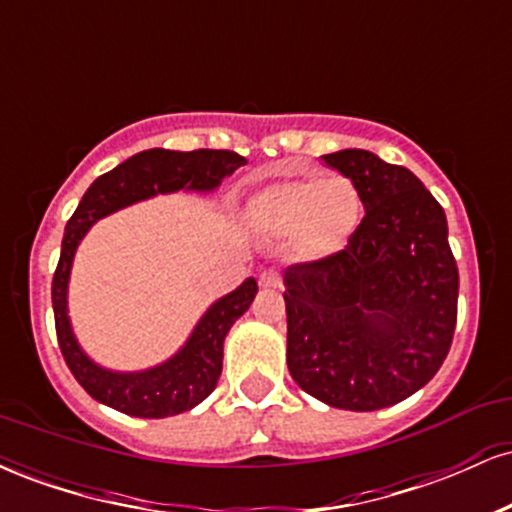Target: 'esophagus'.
I'll use <instances>...</instances> for the list:
<instances>
[{"label":"esophagus","mask_w":512,"mask_h":512,"mask_svg":"<svg viewBox=\"0 0 512 512\" xmlns=\"http://www.w3.org/2000/svg\"><path fill=\"white\" fill-rule=\"evenodd\" d=\"M260 284L264 286V289H279V286H281V272H279V269H274V267L264 269V272L260 274Z\"/></svg>","instance_id":"obj_1"}]
</instances>
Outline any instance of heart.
Returning <instances> with one entry per match:
<instances>
[{"mask_svg": "<svg viewBox=\"0 0 512 512\" xmlns=\"http://www.w3.org/2000/svg\"><path fill=\"white\" fill-rule=\"evenodd\" d=\"M361 192L349 178H296L269 185L252 216L274 236H293L305 257L342 250L361 221Z\"/></svg>", "mask_w": 512, "mask_h": 512, "instance_id": "1", "label": "heart"}]
</instances>
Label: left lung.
<instances>
[{
  "label": "left lung",
  "instance_id": "obj_1",
  "mask_svg": "<svg viewBox=\"0 0 512 512\" xmlns=\"http://www.w3.org/2000/svg\"><path fill=\"white\" fill-rule=\"evenodd\" d=\"M361 192L344 250L284 272L286 363L301 390L349 411L392 407L448 356L460 276L448 219L424 182L370 151L322 156Z\"/></svg>",
  "mask_w": 512,
  "mask_h": 512
}]
</instances>
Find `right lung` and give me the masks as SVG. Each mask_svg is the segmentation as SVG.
<instances>
[{"mask_svg":"<svg viewBox=\"0 0 512 512\" xmlns=\"http://www.w3.org/2000/svg\"><path fill=\"white\" fill-rule=\"evenodd\" d=\"M236 151H168L149 149L93 180L79 207L67 221L60 262L52 276V310L62 356L69 370L96 402L139 419H166L197 407L214 392L223 368V339L233 322L255 301L257 281L245 279L236 291L226 293L199 317L190 339L175 356L154 368L120 373L98 366L76 342L67 313V289L72 262L81 238L103 216L137 204L142 199L178 190L211 192L233 170L245 166Z\"/></svg>","mask_w":512,"mask_h":512,"instance_id":"1","label":"right lung"}]
</instances>
